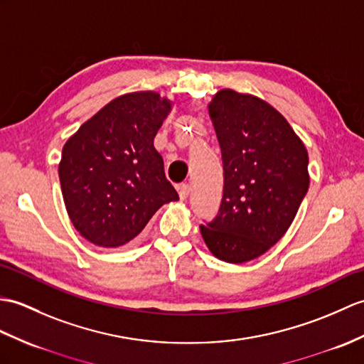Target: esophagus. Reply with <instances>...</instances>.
<instances>
[{
    "mask_svg": "<svg viewBox=\"0 0 364 364\" xmlns=\"http://www.w3.org/2000/svg\"><path fill=\"white\" fill-rule=\"evenodd\" d=\"M178 196H180V198L181 200H186L189 197V193H191V186L189 184H186V183H183V184H178Z\"/></svg>",
    "mask_w": 364,
    "mask_h": 364,
    "instance_id": "obj_1",
    "label": "esophagus"
}]
</instances>
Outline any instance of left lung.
<instances>
[{"label":"left lung","instance_id":"1","mask_svg":"<svg viewBox=\"0 0 364 364\" xmlns=\"http://www.w3.org/2000/svg\"><path fill=\"white\" fill-rule=\"evenodd\" d=\"M209 116L223 159V198L213 222L200 225L213 255L243 264L282 239L310 184L309 154L285 117L264 99L217 91Z\"/></svg>","mask_w":364,"mask_h":364}]
</instances>
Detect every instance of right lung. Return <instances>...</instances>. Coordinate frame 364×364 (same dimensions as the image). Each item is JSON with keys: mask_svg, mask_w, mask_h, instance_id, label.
Segmentation results:
<instances>
[{"mask_svg": "<svg viewBox=\"0 0 364 364\" xmlns=\"http://www.w3.org/2000/svg\"><path fill=\"white\" fill-rule=\"evenodd\" d=\"M172 100L127 92L80 125L58 164L63 201L82 237L102 248L129 243L156 210L178 200L154 139Z\"/></svg>", "mask_w": 364, "mask_h": 364, "instance_id": "right-lung-1", "label": "right lung"}]
</instances>
